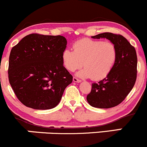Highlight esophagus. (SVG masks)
I'll list each match as a JSON object with an SVG mask.
<instances>
[{"label":"esophagus","instance_id":"obj_1","mask_svg":"<svg viewBox=\"0 0 147 147\" xmlns=\"http://www.w3.org/2000/svg\"><path fill=\"white\" fill-rule=\"evenodd\" d=\"M73 82H78V83H80V82H81V80H78V78H73Z\"/></svg>","mask_w":147,"mask_h":147}]
</instances>
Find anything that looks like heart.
<instances>
[{
  "label": "heart",
  "mask_w": 147,
  "mask_h": 147,
  "mask_svg": "<svg viewBox=\"0 0 147 147\" xmlns=\"http://www.w3.org/2000/svg\"><path fill=\"white\" fill-rule=\"evenodd\" d=\"M74 51L65 49L62 53V61L68 71L74 72L82 66V69L77 72L80 78H89L98 81L104 79L112 70L116 61V47L111 42L101 40L82 38L73 44Z\"/></svg>",
  "instance_id": "b5f03b06"
}]
</instances>
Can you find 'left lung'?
I'll return each mask as SVG.
<instances>
[{"label": "left lung", "instance_id": "8db88e82", "mask_svg": "<svg viewBox=\"0 0 147 147\" xmlns=\"http://www.w3.org/2000/svg\"><path fill=\"white\" fill-rule=\"evenodd\" d=\"M107 38L116 47L118 56L112 70L106 78L92 84L86 96L90 106L110 109L120 104L133 88L137 78V58L135 49L121 35L106 32L92 36Z\"/></svg>", "mask_w": 147, "mask_h": 147}]
</instances>
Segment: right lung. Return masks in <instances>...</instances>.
<instances>
[{
	"mask_svg": "<svg viewBox=\"0 0 147 147\" xmlns=\"http://www.w3.org/2000/svg\"><path fill=\"white\" fill-rule=\"evenodd\" d=\"M66 47L67 40L63 36L32 34L12 48L9 82L24 106L36 110L58 106L65 88L72 82L62 61Z\"/></svg>",
	"mask_w": 147,
	"mask_h": 147,
	"instance_id": "right-lung-1",
	"label": "right lung"
}]
</instances>
